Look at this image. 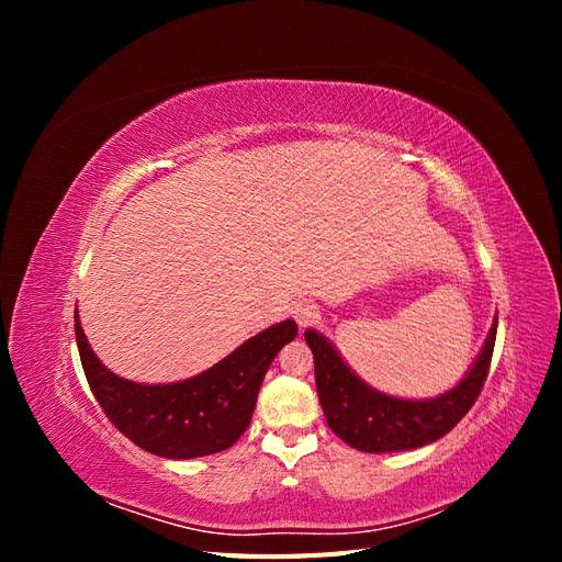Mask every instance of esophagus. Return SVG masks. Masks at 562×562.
<instances>
[{"instance_id":"obj_1","label":"esophagus","mask_w":562,"mask_h":562,"mask_svg":"<svg viewBox=\"0 0 562 562\" xmlns=\"http://www.w3.org/2000/svg\"><path fill=\"white\" fill-rule=\"evenodd\" d=\"M293 316H295V321L300 323L302 328L310 326L314 318H318V304H314L310 300H300L295 307H293Z\"/></svg>"}]
</instances>
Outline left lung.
<instances>
[{
    "instance_id": "8db88e82",
    "label": "left lung",
    "mask_w": 562,
    "mask_h": 562,
    "mask_svg": "<svg viewBox=\"0 0 562 562\" xmlns=\"http://www.w3.org/2000/svg\"><path fill=\"white\" fill-rule=\"evenodd\" d=\"M495 337L497 318L492 323L479 359L473 361L462 382L436 398L407 401L368 386L326 337L312 328L304 333L314 353L316 391L328 427L347 446L361 452L415 450L452 431L481 394Z\"/></svg>"
}]
</instances>
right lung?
<instances>
[{"mask_svg":"<svg viewBox=\"0 0 562 562\" xmlns=\"http://www.w3.org/2000/svg\"><path fill=\"white\" fill-rule=\"evenodd\" d=\"M83 375L114 427L135 446L166 459H192L232 448L248 429L274 356L297 335L285 318L246 339L223 361L182 382L138 384L100 363L75 312Z\"/></svg>","mask_w":562,"mask_h":562,"instance_id":"right-lung-1","label":"right lung"}]
</instances>
